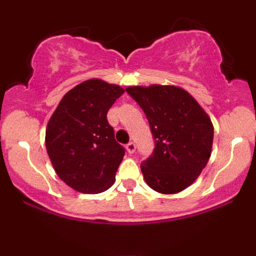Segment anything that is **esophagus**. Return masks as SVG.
<instances>
[{
	"instance_id": "34e87169",
	"label": "esophagus",
	"mask_w": 256,
	"mask_h": 256,
	"mask_svg": "<svg viewBox=\"0 0 256 256\" xmlns=\"http://www.w3.org/2000/svg\"><path fill=\"white\" fill-rule=\"evenodd\" d=\"M126 150H128V154H134L136 152V144L134 142H130L126 144Z\"/></svg>"
}]
</instances>
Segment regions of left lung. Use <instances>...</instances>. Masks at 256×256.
Wrapping results in <instances>:
<instances>
[{
    "label": "left lung",
    "mask_w": 256,
    "mask_h": 256,
    "mask_svg": "<svg viewBox=\"0 0 256 256\" xmlns=\"http://www.w3.org/2000/svg\"><path fill=\"white\" fill-rule=\"evenodd\" d=\"M126 92L144 112L154 138V152L140 164L146 184L161 194L186 189L210 160V116L188 91L173 85L130 86Z\"/></svg>",
    "instance_id": "obj_1"
}]
</instances>
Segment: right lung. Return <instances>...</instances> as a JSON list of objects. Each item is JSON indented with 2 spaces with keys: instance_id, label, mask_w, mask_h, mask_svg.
Wrapping results in <instances>:
<instances>
[{
  "instance_id": "add662e5",
  "label": "right lung",
  "mask_w": 256,
  "mask_h": 256,
  "mask_svg": "<svg viewBox=\"0 0 256 256\" xmlns=\"http://www.w3.org/2000/svg\"><path fill=\"white\" fill-rule=\"evenodd\" d=\"M122 94L119 85L89 79L64 96L49 120L46 146L52 167L79 192H106L116 180L125 149L114 138L107 113Z\"/></svg>"
}]
</instances>
